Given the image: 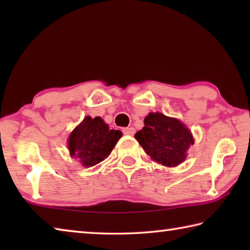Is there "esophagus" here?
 <instances>
[{
    "label": "esophagus",
    "instance_id": "obj_1",
    "mask_svg": "<svg viewBox=\"0 0 250 250\" xmlns=\"http://www.w3.org/2000/svg\"><path fill=\"white\" fill-rule=\"evenodd\" d=\"M122 132H124V134H126V135H133L135 130L134 128H125L124 130H122Z\"/></svg>",
    "mask_w": 250,
    "mask_h": 250
}]
</instances>
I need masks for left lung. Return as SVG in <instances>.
Returning a JSON list of instances; mask_svg holds the SVG:
<instances>
[{
    "instance_id": "obj_1",
    "label": "left lung",
    "mask_w": 250,
    "mask_h": 250,
    "mask_svg": "<svg viewBox=\"0 0 250 250\" xmlns=\"http://www.w3.org/2000/svg\"><path fill=\"white\" fill-rule=\"evenodd\" d=\"M134 138L151 159L166 167H176L183 162L186 151L194 143L191 131L180 120L160 112L149 113L145 126Z\"/></svg>"
}]
</instances>
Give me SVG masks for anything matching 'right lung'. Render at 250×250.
I'll return each instance as SVG.
<instances>
[{"instance_id": "1", "label": "right lung", "mask_w": 250, "mask_h": 250, "mask_svg": "<svg viewBox=\"0 0 250 250\" xmlns=\"http://www.w3.org/2000/svg\"><path fill=\"white\" fill-rule=\"evenodd\" d=\"M121 137V131L109 129L100 117H86L70 133L68 149L83 167H94L111 153Z\"/></svg>"}]
</instances>
